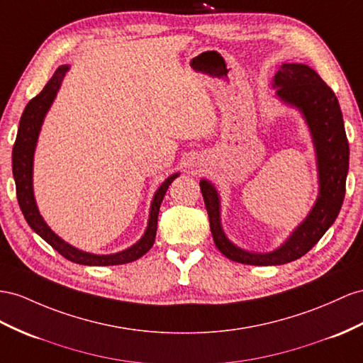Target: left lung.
I'll list each match as a JSON object with an SVG mask.
<instances>
[{
    "label": "left lung",
    "mask_w": 363,
    "mask_h": 363,
    "mask_svg": "<svg viewBox=\"0 0 363 363\" xmlns=\"http://www.w3.org/2000/svg\"><path fill=\"white\" fill-rule=\"evenodd\" d=\"M276 93L282 101L299 108L308 124L319 167V198L310 215L294 230L286 242L272 253H250L233 245L220 227L219 196L213 185L202 179L213 240L219 252L231 261L247 265H281L296 261L319 242L336 220L343 198L350 161V147L342 111L334 91L305 64H282L274 75Z\"/></svg>",
    "instance_id": "1"
}]
</instances>
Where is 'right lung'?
Wrapping results in <instances>:
<instances>
[{"instance_id": "1", "label": "right lung", "mask_w": 363, "mask_h": 363, "mask_svg": "<svg viewBox=\"0 0 363 363\" xmlns=\"http://www.w3.org/2000/svg\"><path fill=\"white\" fill-rule=\"evenodd\" d=\"M69 70L67 66H61L55 72V75L50 78V81L45 84V87L29 101V104L26 106L23 116L20 121V127H18L16 141L13 144L12 152V169H13V178L16 185V198L18 203L23 215L27 220V224L32 227L33 231H36L45 242L52 245L57 252L64 256L69 261L81 264V265H95V267H107V265H121L133 262L136 259L144 256L148 250L153 247L155 238H156V228H157V215H160V207L164 194L169 189V185L178 178V173L172 174L170 178H167L164 184L161 185L157 191L155 193V198L152 202L150 208V219H148V225L144 236L139 242H136L133 247H130L124 252L116 255H91L81 252V250L69 245L64 242L61 238H58L53 231L48 227V224L43 220L38 208H36L35 198H33V189H32V169H33V152L36 145V139H38L43 119L48 113L49 107L57 96V91L61 86V81Z\"/></svg>"}]
</instances>
